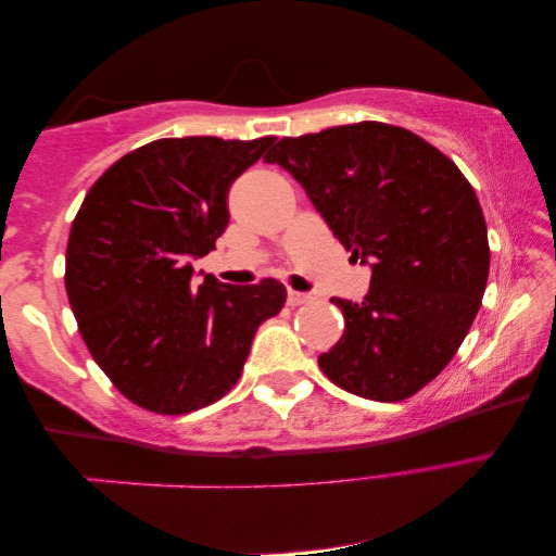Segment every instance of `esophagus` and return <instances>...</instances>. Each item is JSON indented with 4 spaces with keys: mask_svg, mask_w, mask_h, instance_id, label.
I'll return each mask as SVG.
<instances>
[{
    "mask_svg": "<svg viewBox=\"0 0 556 556\" xmlns=\"http://www.w3.org/2000/svg\"><path fill=\"white\" fill-rule=\"evenodd\" d=\"M313 295L311 293H298V290H288V305H305L311 303Z\"/></svg>",
    "mask_w": 556,
    "mask_h": 556,
    "instance_id": "obj_1",
    "label": "esophagus"
}]
</instances>
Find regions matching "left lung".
Instances as JSON below:
<instances>
[{
    "label": "left lung",
    "instance_id": "left-lung-1",
    "mask_svg": "<svg viewBox=\"0 0 556 556\" xmlns=\"http://www.w3.org/2000/svg\"><path fill=\"white\" fill-rule=\"evenodd\" d=\"M288 169L352 258L371 266L362 303L332 298L344 332L317 357L327 379L402 402L458 352L490 270L483 208L456 162L404 127L364 121L283 138Z\"/></svg>",
    "mask_w": 556,
    "mask_h": 556
}]
</instances>
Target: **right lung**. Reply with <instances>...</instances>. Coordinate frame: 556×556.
<instances>
[{"mask_svg": "<svg viewBox=\"0 0 556 556\" xmlns=\"http://www.w3.org/2000/svg\"><path fill=\"white\" fill-rule=\"evenodd\" d=\"M276 138H165L90 187L66 249V293L88 352L125 399L189 414L229 394L286 286L192 283L229 224V187Z\"/></svg>", "mask_w": 556, "mask_h": 556, "instance_id": "1", "label": "right lung"}]
</instances>
